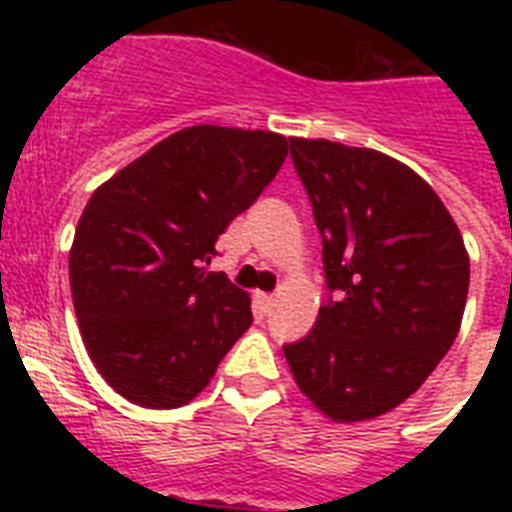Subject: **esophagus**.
<instances>
[{"mask_svg":"<svg viewBox=\"0 0 512 512\" xmlns=\"http://www.w3.org/2000/svg\"><path fill=\"white\" fill-rule=\"evenodd\" d=\"M255 300H257V308H260V313H271L273 305H276V297L265 295V292H257Z\"/></svg>","mask_w":512,"mask_h":512,"instance_id":"esophagus-1","label":"esophagus"}]
</instances>
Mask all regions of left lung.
Segmentation results:
<instances>
[{
    "mask_svg": "<svg viewBox=\"0 0 512 512\" xmlns=\"http://www.w3.org/2000/svg\"><path fill=\"white\" fill-rule=\"evenodd\" d=\"M289 148L335 300L284 356L324 417L374 420L420 390L452 348L468 300V249L444 201L404 162L324 138H289Z\"/></svg>",
    "mask_w": 512,
    "mask_h": 512,
    "instance_id": "left-lung-1",
    "label": "left lung"
}]
</instances>
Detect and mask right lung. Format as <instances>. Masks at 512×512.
Listing matches in <instances>:
<instances>
[{
    "instance_id": "obj_1",
    "label": "right lung",
    "mask_w": 512,
    "mask_h": 512,
    "mask_svg": "<svg viewBox=\"0 0 512 512\" xmlns=\"http://www.w3.org/2000/svg\"><path fill=\"white\" fill-rule=\"evenodd\" d=\"M287 154L276 132L196 124L95 188L68 279L84 348L119 396L146 409L188 404L247 332L252 300L207 265Z\"/></svg>"
}]
</instances>
